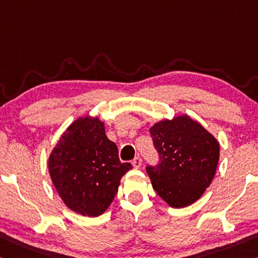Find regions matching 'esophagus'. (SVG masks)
<instances>
[{
	"label": "esophagus",
	"instance_id": "34e87169",
	"mask_svg": "<svg viewBox=\"0 0 258 258\" xmlns=\"http://www.w3.org/2000/svg\"><path fill=\"white\" fill-rule=\"evenodd\" d=\"M141 164H142V159H141V157H136L132 161V165L136 167V169H139V167L141 166Z\"/></svg>",
	"mask_w": 258,
	"mask_h": 258
}]
</instances>
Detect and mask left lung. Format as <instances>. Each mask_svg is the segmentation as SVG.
Returning <instances> with one entry per match:
<instances>
[{"mask_svg":"<svg viewBox=\"0 0 258 258\" xmlns=\"http://www.w3.org/2000/svg\"><path fill=\"white\" fill-rule=\"evenodd\" d=\"M149 132L159 154V164L147 167L153 188L171 208L190 206L214 180L218 140L186 113L155 122Z\"/></svg>","mask_w":258,"mask_h":258,"instance_id":"8db88e82","label":"left lung"}]
</instances>
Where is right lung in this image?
<instances>
[{
  "label": "right lung",
  "mask_w": 258,
  "mask_h": 258,
  "mask_svg": "<svg viewBox=\"0 0 258 258\" xmlns=\"http://www.w3.org/2000/svg\"><path fill=\"white\" fill-rule=\"evenodd\" d=\"M131 169V163L119 161L117 146L105 136L104 121L89 114L69 125L48 158L59 198L69 209L88 217L104 214Z\"/></svg>",
  "instance_id": "right-lung-1"
}]
</instances>
